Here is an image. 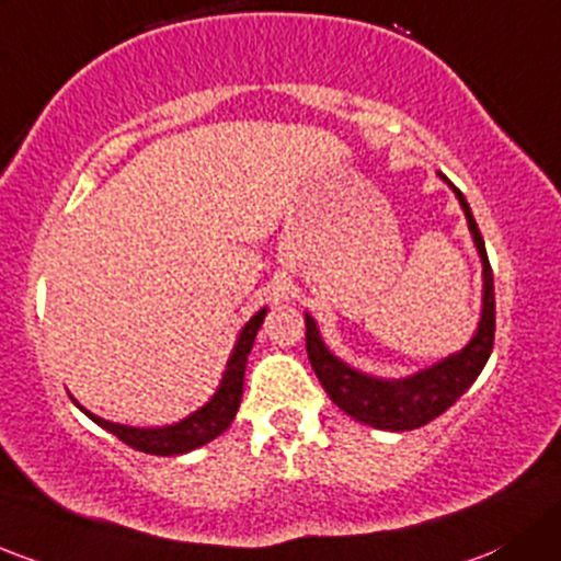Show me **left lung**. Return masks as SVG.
I'll list each match as a JSON object with an SVG mask.
<instances>
[{"label":"left lung","instance_id":"left-lung-1","mask_svg":"<svg viewBox=\"0 0 561 561\" xmlns=\"http://www.w3.org/2000/svg\"><path fill=\"white\" fill-rule=\"evenodd\" d=\"M444 176V174H440ZM446 180V176H444ZM449 182V180H446ZM449 187L457 193L459 206H462L465 217H468V228L473 233V244L481 255L483 265V298H481V322L470 344L457 355L444 357L440 363L430 365L405 379H376V376L363 374V370L352 368L344 359H339L328 350L322 341L317 322L306 314V352H309V363L314 368L317 379L325 387L335 405L352 420L370 424L376 430H392V433H403V430H416L422 424L433 422L435 416L444 414L449 405L457 403L465 394V389L479 379V374L492 355L494 344V279L492 265H489L486 247H483L481 231L473 220L468 202L457 187Z\"/></svg>","mask_w":561,"mask_h":561}]
</instances>
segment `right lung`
<instances>
[{
    "mask_svg": "<svg viewBox=\"0 0 561 561\" xmlns=\"http://www.w3.org/2000/svg\"><path fill=\"white\" fill-rule=\"evenodd\" d=\"M263 317H265V309L257 311V314L241 328L217 392L206 400L202 409L193 411L191 416H185V420L167 424V427H128V424L107 422L102 420V416L91 414L88 409H82L78 400H75V405H78L88 420H93L99 427H104L107 433L115 435V438H121L123 444L131 446V449L137 451L156 454V457H174V454L198 449V446L209 444V440H215L217 435L226 433V430L231 427L236 411H239V403H241V389H244L247 355H250L252 344H255V335L263 325Z\"/></svg>",
    "mask_w": 561,
    "mask_h": 561,
    "instance_id": "1",
    "label": "right lung"
}]
</instances>
